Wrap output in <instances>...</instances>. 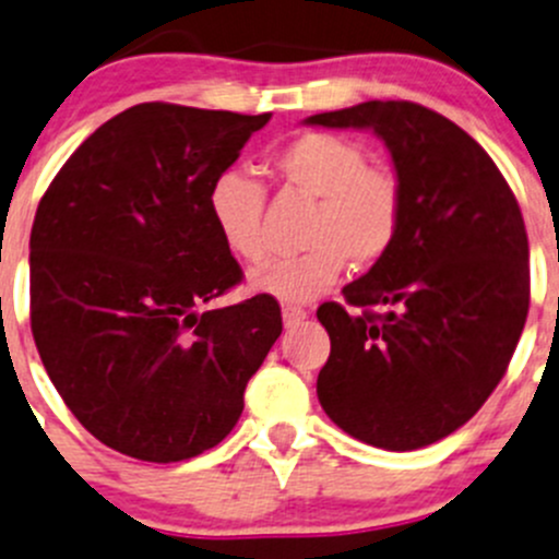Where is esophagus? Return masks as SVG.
Here are the masks:
<instances>
[{
	"instance_id": "esophagus-1",
	"label": "esophagus",
	"mask_w": 559,
	"mask_h": 559,
	"mask_svg": "<svg viewBox=\"0 0 559 559\" xmlns=\"http://www.w3.org/2000/svg\"><path fill=\"white\" fill-rule=\"evenodd\" d=\"M281 316H284V326H286V329L302 324V321L308 319V313H305V308H297V305H284V310H281Z\"/></svg>"
}]
</instances>
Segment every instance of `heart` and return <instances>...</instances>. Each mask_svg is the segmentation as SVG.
Masks as SVG:
<instances>
[{"instance_id":"heart-1","label":"heart","mask_w":559,"mask_h":559,"mask_svg":"<svg viewBox=\"0 0 559 559\" xmlns=\"http://www.w3.org/2000/svg\"><path fill=\"white\" fill-rule=\"evenodd\" d=\"M270 168L281 185L316 198L305 230L308 251L270 260L249 273L254 295L305 305L326 295L348 260L367 267L383 260L396 240L404 192L396 174L369 166L356 141L334 133H299L273 152ZM209 216L227 251L257 262L264 254V190L243 171H225L209 190Z\"/></svg>"}]
</instances>
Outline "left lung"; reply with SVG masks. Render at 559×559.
<instances>
[{"instance_id": "8db88e82", "label": "left lung", "mask_w": 559, "mask_h": 559, "mask_svg": "<svg viewBox=\"0 0 559 559\" xmlns=\"http://www.w3.org/2000/svg\"><path fill=\"white\" fill-rule=\"evenodd\" d=\"M305 126L367 128L402 181L404 214L383 260L324 302L332 350L319 372L324 413L393 452L450 437L501 383L531 305L522 211L463 128L413 102H364Z\"/></svg>"}]
</instances>
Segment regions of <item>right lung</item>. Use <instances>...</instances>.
Here are the masks:
<instances>
[{
	"mask_svg": "<svg viewBox=\"0 0 559 559\" xmlns=\"http://www.w3.org/2000/svg\"><path fill=\"white\" fill-rule=\"evenodd\" d=\"M264 115L139 104L63 163L28 240L32 332L98 442L152 463L216 448L281 334L273 297L198 313L240 281L209 190Z\"/></svg>",
	"mask_w": 559,
	"mask_h": 559,
	"instance_id": "right-lung-1",
	"label": "right lung"
}]
</instances>
